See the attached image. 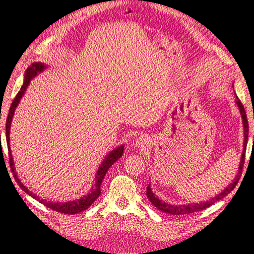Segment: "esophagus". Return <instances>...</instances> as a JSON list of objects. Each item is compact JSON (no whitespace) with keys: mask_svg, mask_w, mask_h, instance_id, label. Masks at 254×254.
<instances>
[{"mask_svg":"<svg viewBox=\"0 0 254 254\" xmlns=\"http://www.w3.org/2000/svg\"><path fill=\"white\" fill-rule=\"evenodd\" d=\"M136 144L141 145V147H144V145L147 144V141H145L144 137H140L139 140H136Z\"/></svg>","mask_w":254,"mask_h":254,"instance_id":"obj_1","label":"esophagus"}]
</instances>
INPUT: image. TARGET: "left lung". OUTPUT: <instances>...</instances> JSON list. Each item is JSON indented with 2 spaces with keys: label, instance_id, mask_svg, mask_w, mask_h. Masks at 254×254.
Returning a JSON list of instances; mask_svg holds the SVG:
<instances>
[{
  "label": "left lung",
  "instance_id": "obj_1",
  "mask_svg": "<svg viewBox=\"0 0 254 254\" xmlns=\"http://www.w3.org/2000/svg\"><path fill=\"white\" fill-rule=\"evenodd\" d=\"M236 104L240 107V112L241 115H242L243 119V126H244V148H243V154L242 158H241V162H240V167H239V173L236 175V177L234 179V182L229 185V187L224 189V191L221 192L220 195L215 196L214 198H212L208 201H205V203H200V204H194V205H170L167 204L165 201H161L160 199H158L157 196H154L153 192L151 191V188H150V185L147 187V197L149 200L154 205V207H157L158 209H160L161 212H165L167 214L170 215H187V214H191L195 212H198V210H203L205 208L209 207L210 205H213L214 203H216L217 200L222 199L223 197H225L227 194L233 190L235 188L236 185H238L241 174H242L243 170V166H244V159H246V150H247V143H248V136H249V123H248V119H247V114H246V110L242 105V103L239 100V97H236Z\"/></svg>",
  "mask_w": 254,
  "mask_h": 254
}]
</instances>
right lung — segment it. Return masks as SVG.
<instances>
[{
	"instance_id": "right-lung-1",
	"label": "right lung",
	"mask_w": 254,
	"mask_h": 254,
	"mask_svg": "<svg viewBox=\"0 0 254 254\" xmlns=\"http://www.w3.org/2000/svg\"><path fill=\"white\" fill-rule=\"evenodd\" d=\"M44 68H45V66L42 65V64H33L31 67L28 68L22 87H21L20 92L16 94L15 98L11 104L10 111H8V114H7V118H6V123H5V137H6V143H7V149H8V159H10V168H11L12 174H13L14 179L16 180V183H18V185L21 187V189L24 190L25 192H27V194H29L31 197H33V198H36L38 201H39V203L44 204L46 207L51 208L53 210H56V212L63 213V214H77V213L83 212V210H85V209H87L89 206H91L94 203V201L97 199V197L101 195V184L103 182V179H104V176L106 175L107 170L111 168V166L122 157L123 151H124V147H123V145H121V147H119L118 149L113 150V151H112L109 154V156H107L104 159V161H103L102 166L100 167V169H98V171H97V175L95 177L96 178L95 185H94V187L92 188V191L89 192L87 196L81 197L80 199L72 200V201H69V203H53V201H47L45 199H41L38 196L32 194L31 191H29L28 189L25 188V186H23V184L18 179V176H16L15 171H14L13 159H12L11 151H10V145H8V141H10V136H8V135H10V127H11V122H12V118H13L14 111L16 109V106H18L20 100L22 98V95L24 94L25 89H27V87H28V85L30 83V79H31L33 76H36L37 72H39V71L44 69Z\"/></svg>"
}]
</instances>
